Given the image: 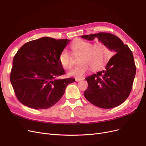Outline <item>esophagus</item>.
I'll use <instances>...</instances> for the list:
<instances>
[{
    "mask_svg": "<svg viewBox=\"0 0 146 146\" xmlns=\"http://www.w3.org/2000/svg\"><path fill=\"white\" fill-rule=\"evenodd\" d=\"M83 80V78H76V82H79V81H81V80Z\"/></svg>",
    "mask_w": 146,
    "mask_h": 146,
    "instance_id": "34e87169",
    "label": "esophagus"
}]
</instances>
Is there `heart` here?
<instances>
[{
  "instance_id": "1",
  "label": "heart",
  "mask_w": 146,
  "mask_h": 146,
  "mask_svg": "<svg viewBox=\"0 0 146 146\" xmlns=\"http://www.w3.org/2000/svg\"><path fill=\"white\" fill-rule=\"evenodd\" d=\"M74 54L80 55L78 66L70 70L68 76L74 77H82L89 71L99 70L103 67L108 58V48L101 42L92 44L84 39H78L70 45ZM61 65L65 69H69L72 64V58L68 50H63L59 56Z\"/></svg>"
}]
</instances>
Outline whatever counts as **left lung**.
<instances>
[{
  "label": "left lung",
  "mask_w": 146,
  "mask_h": 146,
  "mask_svg": "<svg viewBox=\"0 0 146 146\" xmlns=\"http://www.w3.org/2000/svg\"><path fill=\"white\" fill-rule=\"evenodd\" d=\"M88 40L98 38L113 51V55L105 69L88 77L85 98L97 107L109 109L124 102L130 95L136 74L133 54L127 45L115 35L98 33L81 36Z\"/></svg>",
  "instance_id": "8db88e82"
}]
</instances>
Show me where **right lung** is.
Returning <instances> with one entry per match:
<instances>
[{"instance_id": "right-lung-1", "label": "right lung", "mask_w": 146, "mask_h": 146, "mask_svg": "<svg viewBox=\"0 0 146 146\" xmlns=\"http://www.w3.org/2000/svg\"><path fill=\"white\" fill-rule=\"evenodd\" d=\"M68 39L43 37L25 43L13 60L10 82L17 99L27 107L47 109L62 98L75 79H58L64 74L59 61Z\"/></svg>"}]
</instances>
